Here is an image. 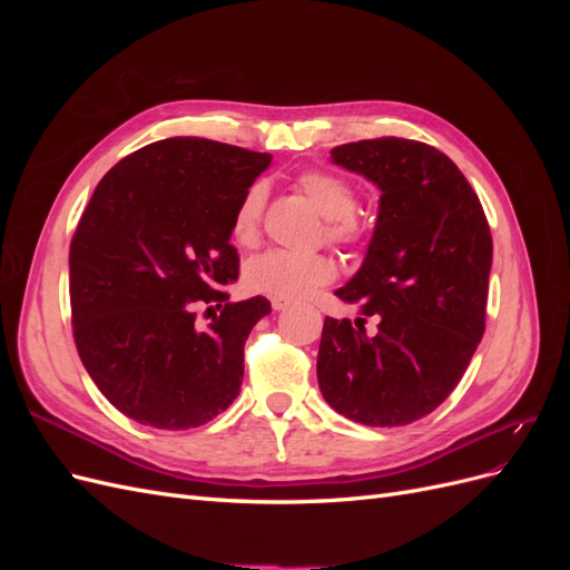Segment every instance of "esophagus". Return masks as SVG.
Wrapping results in <instances>:
<instances>
[{
  "mask_svg": "<svg viewBox=\"0 0 570 570\" xmlns=\"http://www.w3.org/2000/svg\"><path fill=\"white\" fill-rule=\"evenodd\" d=\"M271 306H273V312H283V308L289 306V302H285V299H271Z\"/></svg>",
  "mask_w": 570,
  "mask_h": 570,
  "instance_id": "obj_1",
  "label": "esophagus"
}]
</instances>
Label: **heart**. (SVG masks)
<instances>
[{
  "label": "heart",
  "instance_id": "heart-1",
  "mask_svg": "<svg viewBox=\"0 0 570 570\" xmlns=\"http://www.w3.org/2000/svg\"><path fill=\"white\" fill-rule=\"evenodd\" d=\"M297 187L304 197L316 206V212L327 218L325 235L331 243L350 245L361 235L356 212L358 195L350 180H344L327 170H304L297 178ZM266 193L262 185H249L230 218V235L237 245L252 247L262 235ZM337 273V266L325 254H292L283 249H271L249 258L245 266V283L256 295L273 299L295 302L312 295L321 285H327Z\"/></svg>",
  "mask_w": 570,
  "mask_h": 570
}]
</instances>
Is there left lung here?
Wrapping results in <instances>:
<instances>
[{"mask_svg":"<svg viewBox=\"0 0 570 570\" xmlns=\"http://www.w3.org/2000/svg\"><path fill=\"white\" fill-rule=\"evenodd\" d=\"M331 159L381 189L364 264L335 292L377 331L325 316L318 387L350 421L406 425L452 394L485 333L490 226L456 164L425 142L377 137Z\"/></svg>","mask_w":570,"mask_h":570,"instance_id":"1","label":"left lung"}]
</instances>
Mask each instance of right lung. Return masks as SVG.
Instances as JSON below:
<instances>
[{"mask_svg": "<svg viewBox=\"0 0 570 570\" xmlns=\"http://www.w3.org/2000/svg\"><path fill=\"white\" fill-rule=\"evenodd\" d=\"M271 154L168 137L120 159L82 212L68 254L82 366L128 419L187 430L239 394L245 342L266 297L228 302L230 218ZM207 306L213 323L196 312Z\"/></svg>", "mask_w": 570, "mask_h": 570, "instance_id": "right-lung-1", "label": "right lung"}]
</instances>
